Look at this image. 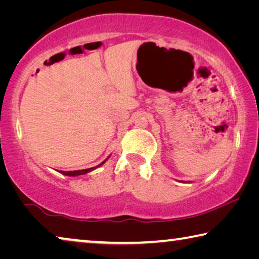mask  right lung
Instances as JSON below:
<instances>
[{
  "mask_svg": "<svg viewBox=\"0 0 259 259\" xmlns=\"http://www.w3.org/2000/svg\"><path fill=\"white\" fill-rule=\"evenodd\" d=\"M107 159H108V157H107ZM107 159L105 160V161H103L102 163L98 164L97 166H94V168H89V169H83V170H74V171H63V170H60V171H58V172H60V174L65 175V176H80V175H85V174H88V172L93 171V170H95L96 168H98V166L103 165V164L105 163V162L107 161Z\"/></svg>",
  "mask_w": 259,
  "mask_h": 259,
  "instance_id": "add662e5",
  "label": "right lung"
}]
</instances>
